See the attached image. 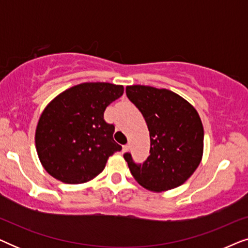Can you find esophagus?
<instances>
[{"label": "esophagus", "mask_w": 248, "mask_h": 248, "mask_svg": "<svg viewBox=\"0 0 248 248\" xmlns=\"http://www.w3.org/2000/svg\"><path fill=\"white\" fill-rule=\"evenodd\" d=\"M130 150V145L126 144V145H123V152H127Z\"/></svg>", "instance_id": "obj_1"}]
</instances>
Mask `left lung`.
<instances>
[{
    "label": "left lung",
    "instance_id": "8db88e82",
    "mask_svg": "<svg viewBox=\"0 0 248 248\" xmlns=\"http://www.w3.org/2000/svg\"><path fill=\"white\" fill-rule=\"evenodd\" d=\"M126 96L143 115L150 133V155L143 164L124 155L134 179L152 192L184 184L202 160L204 131L199 113L167 89L127 86Z\"/></svg>",
    "mask_w": 248,
    "mask_h": 248
}]
</instances>
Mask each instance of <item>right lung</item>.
<instances>
[{"mask_svg": "<svg viewBox=\"0 0 248 248\" xmlns=\"http://www.w3.org/2000/svg\"><path fill=\"white\" fill-rule=\"evenodd\" d=\"M124 93L123 86L86 82L63 91L47 105L36 128L37 154L43 167L66 184L89 182L104 170L122 147L115 126L104 120L106 107Z\"/></svg>", "mask_w": 248, "mask_h": 248, "instance_id": "add662e5", "label": "right lung"}]
</instances>
